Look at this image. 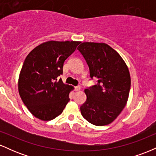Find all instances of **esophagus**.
I'll return each mask as SVG.
<instances>
[{
    "label": "esophagus",
    "instance_id": "34e87169",
    "mask_svg": "<svg viewBox=\"0 0 156 156\" xmlns=\"http://www.w3.org/2000/svg\"><path fill=\"white\" fill-rule=\"evenodd\" d=\"M75 90H76V91H80V87H79V86H78V87H75Z\"/></svg>",
    "mask_w": 156,
    "mask_h": 156
}]
</instances>
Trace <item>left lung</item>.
Masks as SVG:
<instances>
[{
    "mask_svg": "<svg viewBox=\"0 0 156 156\" xmlns=\"http://www.w3.org/2000/svg\"><path fill=\"white\" fill-rule=\"evenodd\" d=\"M78 49L88 64L90 78L98 79L96 85L84 90L87 101L80 108L82 116L98 126L110 124L128 101V68L120 55L105 43L83 42Z\"/></svg>",
    "mask_w": 156,
    "mask_h": 156,
    "instance_id": "8db88e82",
    "label": "left lung"
}]
</instances>
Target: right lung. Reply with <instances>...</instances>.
Wrapping results in <instances>:
<instances>
[{
	"instance_id": "add662e5",
	"label": "right lung",
	"mask_w": 156,
	"mask_h": 156,
	"mask_svg": "<svg viewBox=\"0 0 156 156\" xmlns=\"http://www.w3.org/2000/svg\"><path fill=\"white\" fill-rule=\"evenodd\" d=\"M80 42L48 41L28 53L18 80L20 96L29 112L43 121L62 114L69 101L73 87L57 78L63 73L64 62Z\"/></svg>"
}]
</instances>
